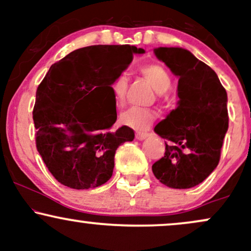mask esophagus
<instances>
[{
	"label": "esophagus",
	"instance_id": "obj_1",
	"mask_svg": "<svg viewBox=\"0 0 251 251\" xmlns=\"http://www.w3.org/2000/svg\"><path fill=\"white\" fill-rule=\"evenodd\" d=\"M146 137H149V133H146V132H137V134H135V138L138 140H144Z\"/></svg>",
	"mask_w": 251,
	"mask_h": 251
}]
</instances>
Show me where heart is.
Segmentation results:
<instances>
[{
  "label": "heart",
  "mask_w": 251,
  "mask_h": 251,
  "mask_svg": "<svg viewBox=\"0 0 251 251\" xmlns=\"http://www.w3.org/2000/svg\"><path fill=\"white\" fill-rule=\"evenodd\" d=\"M140 72L149 82L151 83L152 87L155 89V92L163 94L166 91H169L171 87V76L169 72L160 66L159 63H148L144 65L140 68ZM111 91L113 94L114 101L117 105H123L125 101L126 92H127V79L125 75H119L116 77L111 85ZM154 119L153 111L148 108H139V107H131L126 109L122 114V122L128 127L134 129H145L149 127L150 124Z\"/></svg>",
  "instance_id": "heart-1"
}]
</instances>
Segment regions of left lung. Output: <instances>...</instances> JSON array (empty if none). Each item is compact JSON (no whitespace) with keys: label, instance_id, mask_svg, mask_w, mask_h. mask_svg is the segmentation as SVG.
I'll return each mask as SVG.
<instances>
[{"label":"left lung","instance_id":"obj_1","mask_svg":"<svg viewBox=\"0 0 251 251\" xmlns=\"http://www.w3.org/2000/svg\"><path fill=\"white\" fill-rule=\"evenodd\" d=\"M154 54L178 76V106L154 127L168 140L152 165L158 180L172 189L198 185L217 168L229 125L227 96L217 74L191 51L155 48Z\"/></svg>","mask_w":251,"mask_h":251}]
</instances>
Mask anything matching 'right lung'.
<instances>
[{"label":"right lung","instance_id":"add662e5","mask_svg":"<svg viewBox=\"0 0 251 251\" xmlns=\"http://www.w3.org/2000/svg\"><path fill=\"white\" fill-rule=\"evenodd\" d=\"M135 46L79 48L50 66L36 91L33 119L36 149L53 177L68 188L87 190L112 177L114 154L134 139L117 120L112 82L128 67Z\"/></svg>","mask_w":251,"mask_h":251}]
</instances>
